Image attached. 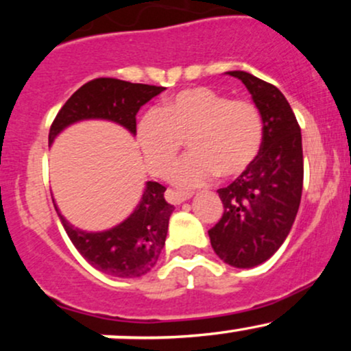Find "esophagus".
<instances>
[{
    "label": "esophagus",
    "mask_w": 351,
    "mask_h": 351,
    "mask_svg": "<svg viewBox=\"0 0 351 351\" xmlns=\"http://www.w3.org/2000/svg\"><path fill=\"white\" fill-rule=\"evenodd\" d=\"M165 198H167L168 203L171 204H181L184 203V201L191 198V195L189 193H181V191H173V189H168L167 195H165Z\"/></svg>",
    "instance_id": "esophagus-1"
}]
</instances>
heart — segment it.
Wrapping results in <instances>:
<instances>
[{
  "label": "heart",
  "mask_w": 351,
  "mask_h": 351,
  "mask_svg": "<svg viewBox=\"0 0 351 351\" xmlns=\"http://www.w3.org/2000/svg\"><path fill=\"white\" fill-rule=\"evenodd\" d=\"M263 138L259 108L209 87L184 88L136 123L145 165L156 176L168 171L186 140L191 153L168 175L180 188L201 186L216 175L228 180L244 175L256 163Z\"/></svg>",
  "instance_id": "1"
}]
</instances>
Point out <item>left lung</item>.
Instances as JSON below:
<instances>
[{
    "mask_svg": "<svg viewBox=\"0 0 351 351\" xmlns=\"http://www.w3.org/2000/svg\"><path fill=\"white\" fill-rule=\"evenodd\" d=\"M226 74L239 79L252 95L264 138L256 163L229 186L217 189L224 211L208 234L221 261L249 269L274 256L295 221L304 184L302 135L279 88L244 71Z\"/></svg>",
    "mask_w": 351,
    "mask_h": 351,
    "instance_id": "1",
    "label": "left lung"
}]
</instances>
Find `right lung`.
Masks as SVG:
<instances>
[{
	"instance_id": "1",
	"label": "right lung",
	"mask_w": 351,
	"mask_h": 351,
	"mask_svg": "<svg viewBox=\"0 0 351 351\" xmlns=\"http://www.w3.org/2000/svg\"><path fill=\"white\" fill-rule=\"evenodd\" d=\"M163 90V87L110 77L90 80L77 88L56 115L49 145L64 128L90 119L110 120L135 135L136 112ZM165 189L156 181H147L134 213L117 226L100 232L74 228L54 206L72 244L88 264L108 276L132 279L152 271L165 245L168 221L175 209L165 201Z\"/></svg>"
}]
</instances>
